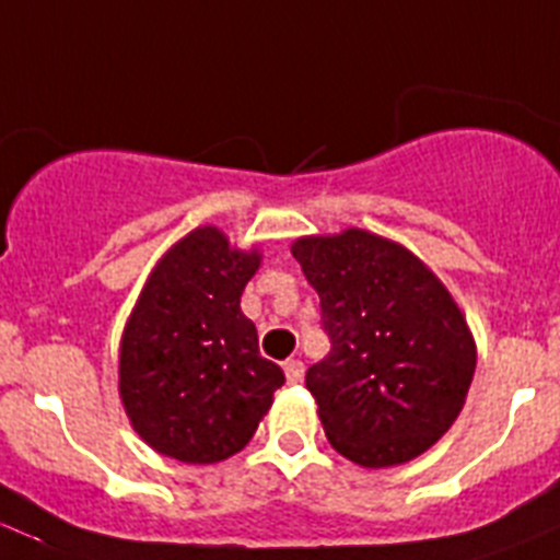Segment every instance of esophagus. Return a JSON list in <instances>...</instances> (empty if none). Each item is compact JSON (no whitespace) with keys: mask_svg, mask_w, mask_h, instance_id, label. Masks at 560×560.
<instances>
[{"mask_svg":"<svg viewBox=\"0 0 560 560\" xmlns=\"http://www.w3.org/2000/svg\"><path fill=\"white\" fill-rule=\"evenodd\" d=\"M284 374H287V383H301L304 381V363L301 361H287L284 363Z\"/></svg>","mask_w":560,"mask_h":560,"instance_id":"1","label":"esophagus"}]
</instances>
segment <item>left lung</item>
<instances>
[{"label": "left lung", "mask_w": 560, "mask_h": 560, "mask_svg": "<svg viewBox=\"0 0 560 560\" xmlns=\"http://www.w3.org/2000/svg\"><path fill=\"white\" fill-rule=\"evenodd\" d=\"M293 256L332 343L307 369L329 445L363 468L420 456L454 425L476 372L451 293L415 253L358 228L299 240Z\"/></svg>", "instance_id": "1"}]
</instances>
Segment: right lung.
Segmentation results:
<instances>
[{
  "mask_svg": "<svg viewBox=\"0 0 560 560\" xmlns=\"http://www.w3.org/2000/svg\"><path fill=\"white\" fill-rule=\"evenodd\" d=\"M259 253L197 228L165 253L120 340V400L154 451L211 465L242 451L284 383L240 310Z\"/></svg>",
  "mask_w": 560,
  "mask_h": 560,
  "instance_id": "add662e5",
  "label": "right lung"
}]
</instances>
